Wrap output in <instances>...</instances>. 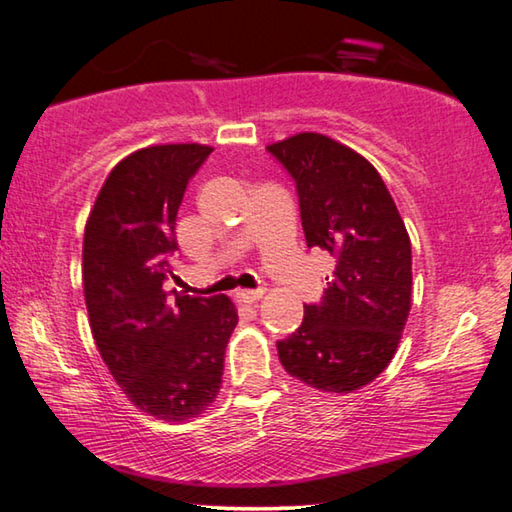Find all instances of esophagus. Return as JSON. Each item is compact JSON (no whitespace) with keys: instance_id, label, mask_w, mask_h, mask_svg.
I'll return each instance as SVG.
<instances>
[{"instance_id":"obj_1","label":"esophagus","mask_w":512,"mask_h":512,"mask_svg":"<svg viewBox=\"0 0 512 512\" xmlns=\"http://www.w3.org/2000/svg\"><path fill=\"white\" fill-rule=\"evenodd\" d=\"M261 297H263L261 288H258V290H238L236 292V299L242 301V304H254V301L261 299Z\"/></svg>"}]
</instances>
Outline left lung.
Returning a JSON list of instances; mask_svg holds the SVG:
<instances>
[{
    "instance_id": "left-lung-1",
    "label": "left lung",
    "mask_w": 512,
    "mask_h": 512,
    "mask_svg": "<svg viewBox=\"0 0 512 512\" xmlns=\"http://www.w3.org/2000/svg\"><path fill=\"white\" fill-rule=\"evenodd\" d=\"M292 177L308 247L335 258L320 304L276 342L286 372L324 392L372 383L395 356L410 313L413 258L404 220L370 161L322 133L267 147Z\"/></svg>"
}]
</instances>
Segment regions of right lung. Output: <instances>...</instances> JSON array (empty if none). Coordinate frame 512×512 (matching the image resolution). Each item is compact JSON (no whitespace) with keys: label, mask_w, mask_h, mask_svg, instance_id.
<instances>
[{"label":"right lung","mask_w":512,"mask_h":512,"mask_svg":"<svg viewBox=\"0 0 512 512\" xmlns=\"http://www.w3.org/2000/svg\"><path fill=\"white\" fill-rule=\"evenodd\" d=\"M204 145H156L117 163L83 236V295L99 354L133 404L167 422L199 415L220 392L238 324L231 299L170 297L174 224Z\"/></svg>","instance_id":"right-lung-1"}]
</instances>
